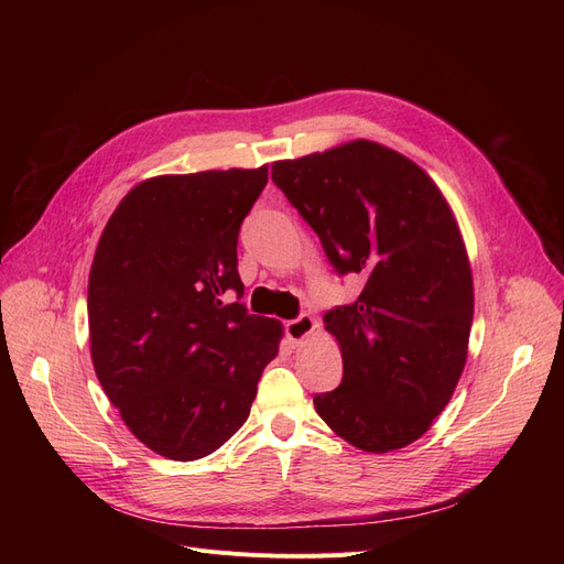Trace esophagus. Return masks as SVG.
<instances>
[{
  "label": "esophagus",
  "mask_w": 564,
  "mask_h": 564,
  "mask_svg": "<svg viewBox=\"0 0 564 564\" xmlns=\"http://www.w3.org/2000/svg\"><path fill=\"white\" fill-rule=\"evenodd\" d=\"M315 329V319L311 315H299L296 319H289L284 324V334L292 346H301L305 338H308Z\"/></svg>",
  "instance_id": "esophagus-1"
}]
</instances>
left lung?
I'll return each instance as SVG.
<instances>
[{"instance_id":"obj_1","label":"left lung","mask_w":564,"mask_h":564,"mask_svg":"<svg viewBox=\"0 0 564 564\" xmlns=\"http://www.w3.org/2000/svg\"><path fill=\"white\" fill-rule=\"evenodd\" d=\"M338 275L365 280L324 315L344 379L315 395L329 429L386 454L412 445L454 395L473 324V272L445 195L419 164L357 139L272 164Z\"/></svg>"}]
</instances>
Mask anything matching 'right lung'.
Here are the masks:
<instances>
[{
    "instance_id": "right-lung-1",
    "label": "right lung",
    "mask_w": 564,
    "mask_h": 564,
    "mask_svg": "<svg viewBox=\"0 0 564 564\" xmlns=\"http://www.w3.org/2000/svg\"><path fill=\"white\" fill-rule=\"evenodd\" d=\"M268 164L141 181L117 204L89 272L96 377L143 445L216 452L249 419L282 322L249 315L237 235Z\"/></svg>"
}]
</instances>
